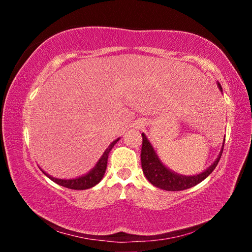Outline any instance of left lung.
Returning <instances> with one entry per match:
<instances>
[{"mask_svg":"<svg viewBox=\"0 0 252 252\" xmlns=\"http://www.w3.org/2000/svg\"><path fill=\"white\" fill-rule=\"evenodd\" d=\"M219 90L222 92V88L221 84L217 82ZM224 146V139L222 142V147L217 158L216 161L211 163V165L204 170V171L200 172L198 174H193V176H183V174L177 173L172 171L171 169L168 168L163 162L160 160L159 156L157 155L155 148L149 141L147 135L142 133V149H141V165L142 170L148 181L157 188H160L162 190L167 191H180L186 190L189 188H192L197 186L198 183L203 181L209 174H211L213 170L216 169L217 164L221 158L223 151Z\"/></svg>","mask_w":252,"mask_h":252,"instance_id":"8db88e82","label":"left lung"}]
</instances>
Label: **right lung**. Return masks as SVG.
<instances>
[{
	"mask_svg": "<svg viewBox=\"0 0 252 252\" xmlns=\"http://www.w3.org/2000/svg\"><path fill=\"white\" fill-rule=\"evenodd\" d=\"M120 138H118L117 140L110 144V146L106 148V150L103 152V155L99 159V161L96 162L94 167H93L90 171L88 173L83 174V176L76 177L73 179H58L54 178L52 176H50L49 173H46L45 171L42 170L46 177L51 179L53 182L58 183V185L64 187V188H69V189H73V190H85V189H90V188L96 186L99 183L102 178H103L105 170H106V164H108V158H109V153L112 150V148L114 147Z\"/></svg>",
	"mask_w": 252,
	"mask_h": 252,
	"instance_id": "1",
	"label": "right lung"
}]
</instances>
